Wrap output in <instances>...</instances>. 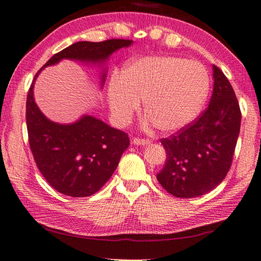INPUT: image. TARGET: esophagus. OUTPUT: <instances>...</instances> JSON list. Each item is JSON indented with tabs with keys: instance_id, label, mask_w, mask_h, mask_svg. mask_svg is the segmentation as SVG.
Wrapping results in <instances>:
<instances>
[{
	"instance_id": "34e87169",
	"label": "esophagus",
	"mask_w": 261,
	"mask_h": 261,
	"mask_svg": "<svg viewBox=\"0 0 261 261\" xmlns=\"http://www.w3.org/2000/svg\"><path fill=\"white\" fill-rule=\"evenodd\" d=\"M134 143L137 146H147V145H150V140L140 139V138H135Z\"/></svg>"
}]
</instances>
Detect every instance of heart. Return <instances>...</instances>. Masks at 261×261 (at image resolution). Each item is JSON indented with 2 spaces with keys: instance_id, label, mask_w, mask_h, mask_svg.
<instances>
[{
  "instance_id": "heart-1",
  "label": "heart",
  "mask_w": 261,
  "mask_h": 261,
  "mask_svg": "<svg viewBox=\"0 0 261 261\" xmlns=\"http://www.w3.org/2000/svg\"><path fill=\"white\" fill-rule=\"evenodd\" d=\"M208 90L210 77L201 63L176 56H150L126 64L111 81L108 97L120 124L130 121L143 99L149 123L169 134L196 119Z\"/></svg>"
}]
</instances>
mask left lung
Returning a JSON list of instances; mask_svg holds the SVG:
<instances>
[{"instance_id": "8db88e82", "label": "left lung", "mask_w": 261, "mask_h": 261, "mask_svg": "<svg viewBox=\"0 0 261 261\" xmlns=\"http://www.w3.org/2000/svg\"><path fill=\"white\" fill-rule=\"evenodd\" d=\"M213 79L207 109L184 129L160 140L167 159L157 179L176 197H197L212 191L232 165L241 111L230 82L215 65Z\"/></svg>"}]
</instances>
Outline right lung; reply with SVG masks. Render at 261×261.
Instances as JSON below:
<instances>
[{"instance_id": "right-lung-1", "label": "right lung", "mask_w": 261, "mask_h": 261, "mask_svg": "<svg viewBox=\"0 0 261 261\" xmlns=\"http://www.w3.org/2000/svg\"><path fill=\"white\" fill-rule=\"evenodd\" d=\"M132 40L110 39L101 42L80 41L55 54L32 81L27 96V129L30 149L38 169L49 185L64 195L86 197L95 194L116 169L122 153L129 147L125 132L103 121L84 115L71 124L47 119L35 102L33 86L38 74L62 59L99 64ZM107 71L102 74V85Z\"/></svg>"}]
</instances>
